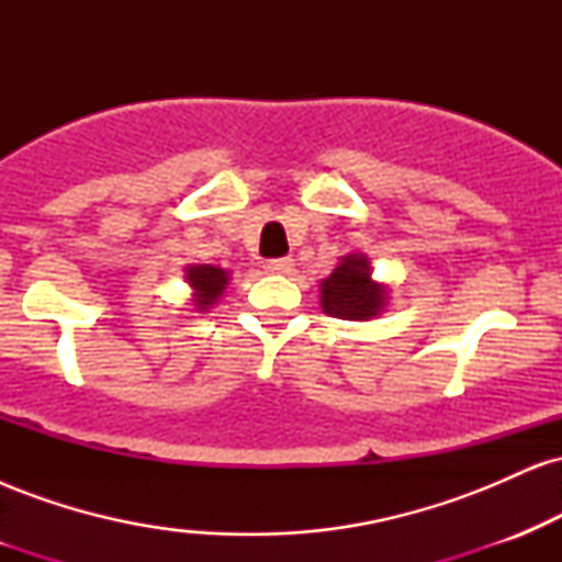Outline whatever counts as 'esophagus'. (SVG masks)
I'll list each match as a JSON object with an SVG mask.
<instances>
[{
    "label": "esophagus",
    "instance_id": "esophagus-1",
    "mask_svg": "<svg viewBox=\"0 0 562 562\" xmlns=\"http://www.w3.org/2000/svg\"><path fill=\"white\" fill-rule=\"evenodd\" d=\"M263 272L269 274H290L293 272V261L290 259H272L263 263Z\"/></svg>",
    "mask_w": 562,
    "mask_h": 562
}]
</instances>
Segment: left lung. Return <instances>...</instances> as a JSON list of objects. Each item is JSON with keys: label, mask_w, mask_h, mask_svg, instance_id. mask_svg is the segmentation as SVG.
Here are the masks:
<instances>
[{"label": "left lung", "mask_w": 562, "mask_h": 562, "mask_svg": "<svg viewBox=\"0 0 562 562\" xmlns=\"http://www.w3.org/2000/svg\"><path fill=\"white\" fill-rule=\"evenodd\" d=\"M391 288L372 277V261L364 254H348L319 282L322 312L338 319L367 322L385 312Z\"/></svg>", "instance_id": "obj_1"}]
</instances>
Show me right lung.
Masks as SVG:
<instances>
[{
    "mask_svg": "<svg viewBox=\"0 0 562 562\" xmlns=\"http://www.w3.org/2000/svg\"><path fill=\"white\" fill-rule=\"evenodd\" d=\"M184 282L190 293V306L192 312L205 314L209 308H214V303L224 295V290L229 285V272L214 263H187L184 267Z\"/></svg>",
    "mask_w": 562,
    "mask_h": 562,
    "instance_id": "add662e5",
    "label": "right lung"
}]
</instances>
